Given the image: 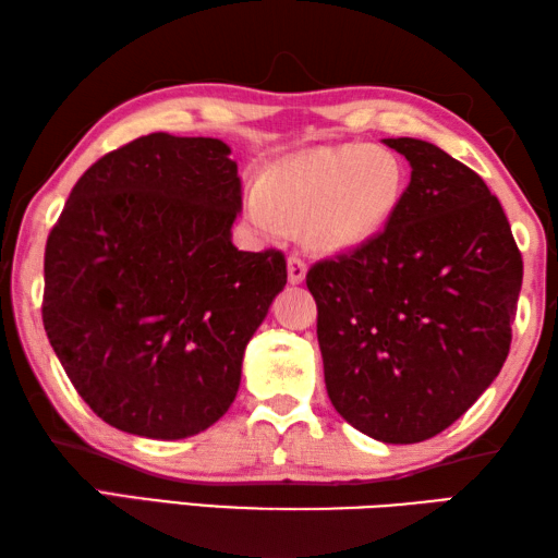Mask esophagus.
I'll list each match as a JSON object with an SVG mask.
<instances>
[{
  "instance_id": "1",
  "label": "esophagus",
  "mask_w": 558,
  "mask_h": 558,
  "mask_svg": "<svg viewBox=\"0 0 558 558\" xmlns=\"http://www.w3.org/2000/svg\"><path fill=\"white\" fill-rule=\"evenodd\" d=\"M305 272H307V263L302 260V256L298 253H290L288 256V280L292 286H298V282L305 280Z\"/></svg>"
}]
</instances>
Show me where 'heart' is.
I'll return each instance as SVG.
<instances>
[{
  "mask_svg": "<svg viewBox=\"0 0 558 558\" xmlns=\"http://www.w3.org/2000/svg\"><path fill=\"white\" fill-rule=\"evenodd\" d=\"M405 189V167L389 147L342 145L286 159L248 196V216L263 231L310 219L325 248H352L379 233Z\"/></svg>",
  "mask_w": 558,
  "mask_h": 558,
  "instance_id": "b5f03b06",
  "label": "heart"
}]
</instances>
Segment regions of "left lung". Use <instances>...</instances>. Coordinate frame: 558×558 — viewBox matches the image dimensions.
Listing matches in <instances>:
<instances>
[{
    "label": "left lung",
    "mask_w": 558,
    "mask_h": 558,
    "mask_svg": "<svg viewBox=\"0 0 558 558\" xmlns=\"http://www.w3.org/2000/svg\"><path fill=\"white\" fill-rule=\"evenodd\" d=\"M384 143L411 165L393 216L305 280L329 401L356 430L399 446L438 436L495 381L524 266L483 177L423 140Z\"/></svg>",
    "instance_id": "obj_1"
}]
</instances>
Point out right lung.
<instances>
[{
	"label": "right lung",
	"instance_id": "1",
	"mask_svg": "<svg viewBox=\"0 0 558 558\" xmlns=\"http://www.w3.org/2000/svg\"><path fill=\"white\" fill-rule=\"evenodd\" d=\"M214 137H137L71 189L44 253L41 317L75 391L132 436L214 426L286 288L282 251H239V167Z\"/></svg>",
	"mask_w": 558,
	"mask_h": 558
}]
</instances>
